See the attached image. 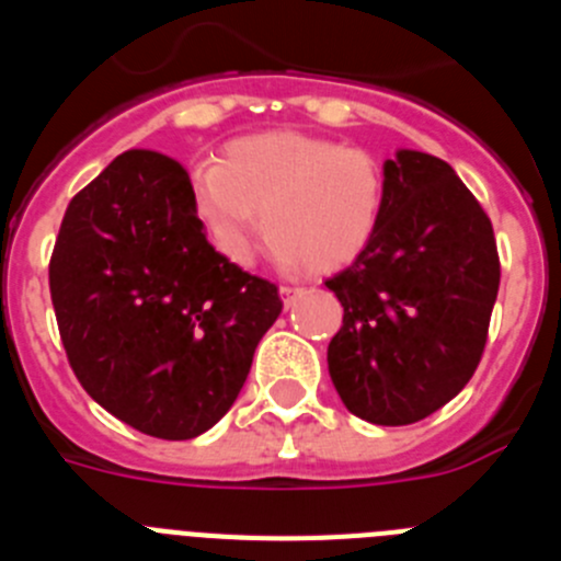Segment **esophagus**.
Segmentation results:
<instances>
[{
    "instance_id": "1",
    "label": "esophagus",
    "mask_w": 561,
    "mask_h": 561,
    "mask_svg": "<svg viewBox=\"0 0 561 561\" xmlns=\"http://www.w3.org/2000/svg\"><path fill=\"white\" fill-rule=\"evenodd\" d=\"M297 295H300V289H297V286H280V297H284L286 309H289V306L295 304Z\"/></svg>"
}]
</instances>
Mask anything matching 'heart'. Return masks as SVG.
<instances>
[{"instance_id": "1", "label": "heart", "mask_w": 561, "mask_h": 561, "mask_svg": "<svg viewBox=\"0 0 561 561\" xmlns=\"http://www.w3.org/2000/svg\"><path fill=\"white\" fill-rule=\"evenodd\" d=\"M191 196L210 244L232 264H250L266 227L280 264L331 272L362 255L376 236L385 176L362 148L270 131L230 142L221 162H199Z\"/></svg>"}]
</instances>
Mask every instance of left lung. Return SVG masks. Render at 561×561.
<instances>
[{"label":"left lung","instance_id":"left-lung-1","mask_svg":"<svg viewBox=\"0 0 561 561\" xmlns=\"http://www.w3.org/2000/svg\"><path fill=\"white\" fill-rule=\"evenodd\" d=\"M342 304L329 374L342 404L381 427L427 419L472 379L500 289L494 230L453 165L401 148L385 160L370 244L325 280Z\"/></svg>","mask_w":561,"mask_h":561}]
</instances>
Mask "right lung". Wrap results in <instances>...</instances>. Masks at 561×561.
<instances>
[{
  "mask_svg": "<svg viewBox=\"0 0 561 561\" xmlns=\"http://www.w3.org/2000/svg\"><path fill=\"white\" fill-rule=\"evenodd\" d=\"M49 295L83 390L165 440L196 438L232 408L284 309L275 284L213 250L185 168L142 148L69 202Z\"/></svg>",
  "mask_w": 561,
  "mask_h": 561,
  "instance_id": "obj_1",
  "label": "right lung"
}]
</instances>
